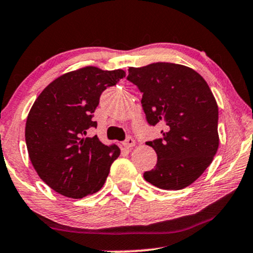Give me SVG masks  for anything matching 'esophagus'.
Segmentation results:
<instances>
[{"label":"esophagus","mask_w":253,"mask_h":253,"mask_svg":"<svg viewBox=\"0 0 253 253\" xmlns=\"http://www.w3.org/2000/svg\"><path fill=\"white\" fill-rule=\"evenodd\" d=\"M136 144V142H135V139H133L132 137H127L126 141L123 142V145L126 148H131V147H133V145Z\"/></svg>","instance_id":"obj_1"}]
</instances>
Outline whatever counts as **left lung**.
Segmentation results:
<instances>
[{"label": "left lung", "instance_id": "left-lung-1", "mask_svg": "<svg viewBox=\"0 0 253 253\" xmlns=\"http://www.w3.org/2000/svg\"><path fill=\"white\" fill-rule=\"evenodd\" d=\"M126 79L141 91L148 124L165 126L161 138L147 142L157 162L144 179L161 189L189 186L219 147L218 105L210 86L194 70L171 62L130 67Z\"/></svg>", "mask_w": 253, "mask_h": 253}]
</instances>
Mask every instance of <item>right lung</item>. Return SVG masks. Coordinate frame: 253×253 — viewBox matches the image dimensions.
Segmentation results:
<instances>
[{
	"instance_id": "obj_1",
	"label": "right lung",
	"mask_w": 253,
	"mask_h": 253,
	"mask_svg": "<svg viewBox=\"0 0 253 253\" xmlns=\"http://www.w3.org/2000/svg\"><path fill=\"white\" fill-rule=\"evenodd\" d=\"M126 77L123 70L84 67L52 82L33 104L26 122V144L40 179L64 197L82 199L102 188L117 145H104L97 136L93 112L102 93Z\"/></svg>"
}]
</instances>
